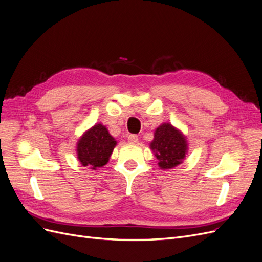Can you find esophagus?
<instances>
[{"label":"esophagus","instance_id":"obj_1","mask_svg":"<svg viewBox=\"0 0 262 262\" xmlns=\"http://www.w3.org/2000/svg\"><path fill=\"white\" fill-rule=\"evenodd\" d=\"M128 141L130 142V143H137V142L139 141V137L137 136V134H130V136L128 137Z\"/></svg>","mask_w":262,"mask_h":262}]
</instances>
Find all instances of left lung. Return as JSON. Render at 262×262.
I'll list each match as a JSON object with an SVG mask.
<instances>
[{
    "label": "left lung",
    "instance_id": "obj_1",
    "mask_svg": "<svg viewBox=\"0 0 262 262\" xmlns=\"http://www.w3.org/2000/svg\"><path fill=\"white\" fill-rule=\"evenodd\" d=\"M158 165L163 169L173 168L184 160L187 152V141L182 134L169 123L158 126L150 143Z\"/></svg>",
    "mask_w": 262,
    "mask_h": 262
}]
</instances>
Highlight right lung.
Returning <instances> with one entry per match:
<instances>
[{
  "instance_id": "obj_1",
  "label": "right lung",
  "mask_w": 262,
  "mask_h": 262,
  "mask_svg": "<svg viewBox=\"0 0 262 262\" xmlns=\"http://www.w3.org/2000/svg\"><path fill=\"white\" fill-rule=\"evenodd\" d=\"M117 142L110 136L106 126L94 125L84 133L77 143V157L83 166L92 169L102 167L109 161Z\"/></svg>"
}]
</instances>
